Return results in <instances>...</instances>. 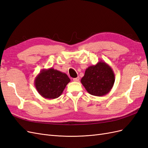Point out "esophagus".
<instances>
[{"instance_id":"obj_1","label":"esophagus","mask_w":148,"mask_h":148,"mask_svg":"<svg viewBox=\"0 0 148 148\" xmlns=\"http://www.w3.org/2000/svg\"><path fill=\"white\" fill-rule=\"evenodd\" d=\"M79 77H77V78H73V80L74 82H78L79 81Z\"/></svg>"}]
</instances>
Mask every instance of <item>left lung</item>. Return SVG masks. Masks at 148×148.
<instances>
[{
  "mask_svg": "<svg viewBox=\"0 0 148 148\" xmlns=\"http://www.w3.org/2000/svg\"><path fill=\"white\" fill-rule=\"evenodd\" d=\"M115 82V74L105 62L101 60L95 65L88 66L85 70L81 83L88 93L95 96L108 94Z\"/></svg>",
  "mask_w": 148,
  "mask_h": 148,
  "instance_id": "obj_1",
  "label": "left lung"
}]
</instances>
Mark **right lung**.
<instances>
[{"label": "right lung", "mask_w": 148, "mask_h": 148, "mask_svg": "<svg viewBox=\"0 0 148 148\" xmlns=\"http://www.w3.org/2000/svg\"><path fill=\"white\" fill-rule=\"evenodd\" d=\"M70 79L65 73L50 68L42 69L34 79L38 93L48 99H56L63 92Z\"/></svg>", "instance_id": "1"}]
</instances>
